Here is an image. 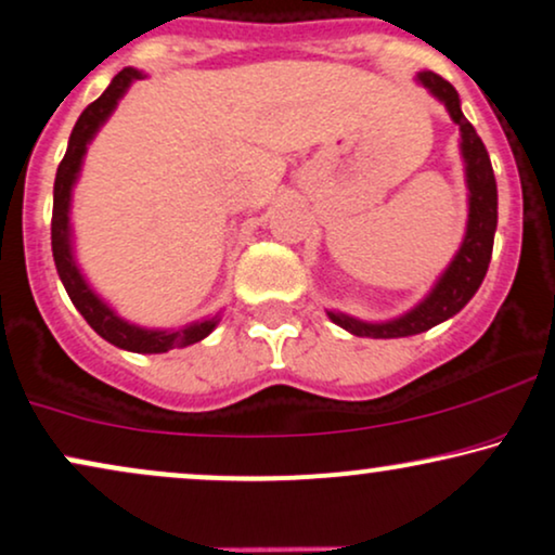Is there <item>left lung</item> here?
Segmentation results:
<instances>
[{"mask_svg": "<svg viewBox=\"0 0 555 555\" xmlns=\"http://www.w3.org/2000/svg\"><path fill=\"white\" fill-rule=\"evenodd\" d=\"M420 81H423L438 100L446 102L451 117L459 122L461 132H464L461 149H464L468 192H472V196H468L466 237L459 256L453 258V263L448 266V271L443 273V279L435 284L430 297L420 301L415 310L402 314L399 320L371 325V322H361L346 318V314L330 312V320H333L335 325L346 327L348 333L361 335V338H406V335L425 333V330L435 327L438 322L453 318L455 312L464 310L466 301L474 297L476 289H479L483 276H487L489 261H492L496 230V181L492 171V160H489V153L483 149L481 138L476 135L474 125L468 122L464 112H461L459 91L451 87V81H446L443 76L433 72L420 74Z\"/></svg>", "mask_w": 555, "mask_h": 555, "instance_id": "obj_1", "label": "left lung"}]
</instances>
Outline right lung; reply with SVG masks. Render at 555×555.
<instances>
[{
	"label": "right lung",
	"mask_w": 555,
	"mask_h": 555,
	"mask_svg": "<svg viewBox=\"0 0 555 555\" xmlns=\"http://www.w3.org/2000/svg\"><path fill=\"white\" fill-rule=\"evenodd\" d=\"M135 79H140V72H135V68H122V72L112 79L109 87L104 89L100 100L91 102L89 107L79 115V120H76L72 138H68L66 156H63L59 173H55L51 245H53V261H55V269H59L61 282L66 286L68 297H72L76 310H79L83 314V320L94 327V333H100L104 340L112 343V346L135 350V353H166V350L171 348L199 343L205 335L212 333L217 322L215 320L194 322V325L177 330V333L128 325V322L117 318V314L89 289L87 282L81 279L79 269H76L74 256H72V243H68V202H72V186L76 181V173H79L83 151H87V143L94 138V132L100 130V125L109 117V112L115 109V104L125 94V89H128Z\"/></svg>",
	"instance_id": "right-lung-1"
}]
</instances>
